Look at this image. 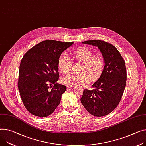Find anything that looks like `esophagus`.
I'll use <instances>...</instances> for the list:
<instances>
[{"instance_id":"34e87169","label":"esophagus","mask_w":146,"mask_h":146,"mask_svg":"<svg viewBox=\"0 0 146 146\" xmlns=\"http://www.w3.org/2000/svg\"><path fill=\"white\" fill-rule=\"evenodd\" d=\"M74 85H66V87L68 88H72L73 87Z\"/></svg>"}]
</instances>
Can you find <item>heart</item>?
Segmentation results:
<instances>
[{
    "label": "heart",
    "mask_w": 146,
    "mask_h": 146,
    "mask_svg": "<svg viewBox=\"0 0 146 146\" xmlns=\"http://www.w3.org/2000/svg\"><path fill=\"white\" fill-rule=\"evenodd\" d=\"M76 60L82 62L80 74L70 73L62 78V81L66 85H84L90 81V78L96 80L100 75L104 67V61L99 55H93L91 50L86 47H80L73 52ZM58 66L61 72H69L72 62L68 55L63 54L58 60Z\"/></svg>",
    "instance_id": "b5f03b06"
}]
</instances>
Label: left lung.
I'll return each mask as SVG.
<instances>
[{"label": "left lung", "mask_w": 146, "mask_h": 146, "mask_svg": "<svg viewBox=\"0 0 146 146\" xmlns=\"http://www.w3.org/2000/svg\"><path fill=\"white\" fill-rule=\"evenodd\" d=\"M83 44L96 46L102 54L105 66L92 90L85 89L81 102L89 113L97 117L106 116L119 104L126 84L125 60L113 45L101 40H89Z\"/></svg>", "instance_id": "1"}]
</instances>
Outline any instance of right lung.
<instances>
[{
  "instance_id": "add662e5",
  "label": "right lung",
  "mask_w": 146,
  "mask_h": 146,
  "mask_svg": "<svg viewBox=\"0 0 146 146\" xmlns=\"http://www.w3.org/2000/svg\"><path fill=\"white\" fill-rule=\"evenodd\" d=\"M74 42L43 41L30 48L22 58L18 88L25 108L38 117L52 114L60 103L66 86L58 84V60ZM53 88L50 89L51 87Z\"/></svg>"
}]
</instances>
